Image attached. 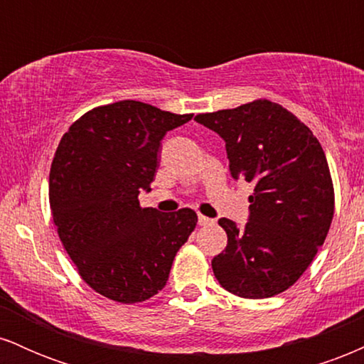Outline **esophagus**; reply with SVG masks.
I'll use <instances>...</instances> for the list:
<instances>
[{"mask_svg": "<svg viewBox=\"0 0 364 364\" xmlns=\"http://www.w3.org/2000/svg\"><path fill=\"white\" fill-rule=\"evenodd\" d=\"M198 224L200 225H212L214 224V220L208 219V217H205V215H198Z\"/></svg>", "mask_w": 364, "mask_h": 364, "instance_id": "esophagus-1", "label": "esophagus"}]
</instances>
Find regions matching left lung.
Here are the masks:
<instances>
[{
  "mask_svg": "<svg viewBox=\"0 0 364 364\" xmlns=\"http://www.w3.org/2000/svg\"><path fill=\"white\" fill-rule=\"evenodd\" d=\"M225 141L235 179L253 183L248 223L219 219L228 246L212 260L225 291L272 298L301 277L323 245L333 217L328 162L311 129L267 99L196 114Z\"/></svg>",
  "mask_w": 364,
  "mask_h": 364,
  "instance_id": "obj_1",
  "label": "left lung"
}]
</instances>
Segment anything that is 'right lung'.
<instances>
[{"instance_id":"add662e5","label":"right lung","mask_w":364,"mask_h":364,"mask_svg":"<svg viewBox=\"0 0 364 364\" xmlns=\"http://www.w3.org/2000/svg\"><path fill=\"white\" fill-rule=\"evenodd\" d=\"M191 118L119 101L85 112L58 145L49 173L58 236L83 281L112 301L157 294L193 232L191 208L162 214L139 202L157 173L161 140Z\"/></svg>"}]
</instances>
